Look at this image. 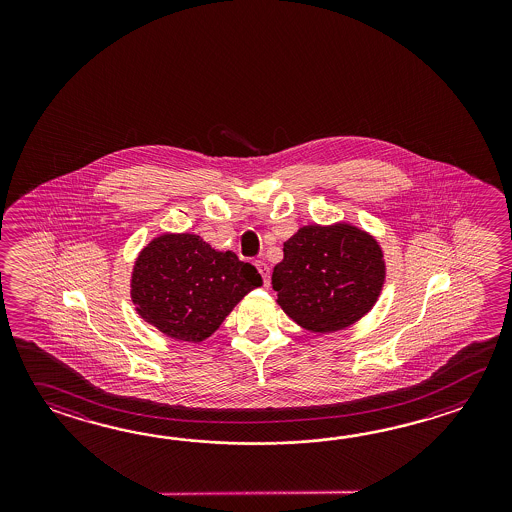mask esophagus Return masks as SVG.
Masks as SVG:
<instances>
[{"instance_id": "obj_1", "label": "esophagus", "mask_w": 512, "mask_h": 512, "mask_svg": "<svg viewBox=\"0 0 512 512\" xmlns=\"http://www.w3.org/2000/svg\"><path fill=\"white\" fill-rule=\"evenodd\" d=\"M254 265H256V269L260 271L263 283H265V285H269V278H271V269H269V265H267L265 261L261 260L254 261Z\"/></svg>"}]
</instances>
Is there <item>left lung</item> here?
Returning a JSON list of instances; mask_svg holds the SVG:
<instances>
[{
    "instance_id": "obj_1",
    "label": "left lung",
    "mask_w": 512,
    "mask_h": 512,
    "mask_svg": "<svg viewBox=\"0 0 512 512\" xmlns=\"http://www.w3.org/2000/svg\"><path fill=\"white\" fill-rule=\"evenodd\" d=\"M384 276L381 245L368 232L349 223L307 225L283 243L272 289L298 326L333 333L370 311Z\"/></svg>"
}]
</instances>
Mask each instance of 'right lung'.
<instances>
[{"label":"right lung","mask_w":512,"mask_h":512,"mask_svg":"<svg viewBox=\"0 0 512 512\" xmlns=\"http://www.w3.org/2000/svg\"><path fill=\"white\" fill-rule=\"evenodd\" d=\"M261 283L256 267L234 252L216 251L196 234H163L135 261L131 300L166 337L201 342Z\"/></svg>","instance_id":"1"}]
</instances>
